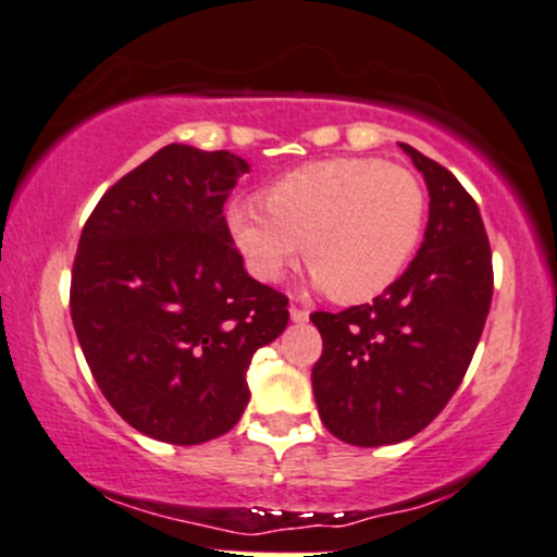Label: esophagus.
I'll list each match as a JSON object with an SVG mask.
<instances>
[{
	"mask_svg": "<svg viewBox=\"0 0 557 557\" xmlns=\"http://www.w3.org/2000/svg\"><path fill=\"white\" fill-rule=\"evenodd\" d=\"M290 319L296 321V324H304V321H308V311L300 306H290Z\"/></svg>",
	"mask_w": 557,
	"mask_h": 557,
	"instance_id": "34e87169",
	"label": "esophagus"
}]
</instances>
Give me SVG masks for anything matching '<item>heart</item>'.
Returning <instances> with one entry per match:
<instances>
[{
	"label": "heart",
	"instance_id": "obj_1",
	"mask_svg": "<svg viewBox=\"0 0 557 557\" xmlns=\"http://www.w3.org/2000/svg\"><path fill=\"white\" fill-rule=\"evenodd\" d=\"M428 194L410 169L379 158H330L283 173L261 202H233L225 227L246 270L277 283L304 253L339 304L384 293L423 240Z\"/></svg>",
	"mask_w": 557,
	"mask_h": 557
}]
</instances>
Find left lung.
<instances>
[{
    "label": "left lung",
    "instance_id": "left-lung-1",
    "mask_svg": "<svg viewBox=\"0 0 557 557\" xmlns=\"http://www.w3.org/2000/svg\"><path fill=\"white\" fill-rule=\"evenodd\" d=\"M399 145L431 194L418 257L373 304L311 313L324 339L311 371L319 418L352 446L399 444L438 418L472 363L493 300L478 202L451 171Z\"/></svg>",
    "mask_w": 557,
    "mask_h": 557
}]
</instances>
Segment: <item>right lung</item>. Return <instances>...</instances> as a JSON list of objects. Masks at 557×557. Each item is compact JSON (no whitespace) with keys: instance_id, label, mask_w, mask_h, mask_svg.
Wrapping results in <instances>:
<instances>
[{"instance_id":"add662e5","label":"right lung","mask_w":557,"mask_h":557,"mask_svg":"<svg viewBox=\"0 0 557 557\" xmlns=\"http://www.w3.org/2000/svg\"><path fill=\"white\" fill-rule=\"evenodd\" d=\"M246 171L227 150L169 145L100 197L79 236L70 311L87 366L113 410L165 444L231 431L253 352L290 319L227 236L223 205Z\"/></svg>"}]
</instances>
